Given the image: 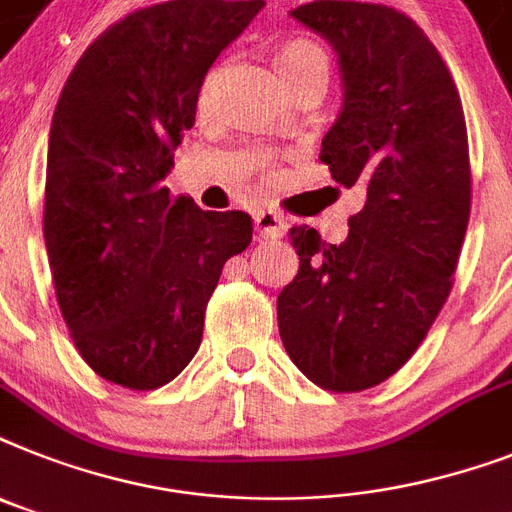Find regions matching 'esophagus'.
<instances>
[{"label": "esophagus", "instance_id": "1", "mask_svg": "<svg viewBox=\"0 0 512 512\" xmlns=\"http://www.w3.org/2000/svg\"><path fill=\"white\" fill-rule=\"evenodd\" d=\"M255 228L263 239H281L286 231V220L278 213H273V210H257Z\"/></svg>", "mask_w": 512, "mask_h": 512}]
</instances>
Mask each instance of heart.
Wrapping results in <instances>:
<instances>
[{
	"mask_svg": "<svg viewBox=\"0 0 512 512\" xmlns=\"http://www.w3.org/2000/svg\"><path fill=\"white\" fill-rule=\"evenodd\" d=\"M276 68L292 91L310 81L326 83L328 54L323 52L321 44H315L310 39H289L278 47ZM210 86H213V76H207V81L202 83V97H207Z\"/></svg>",
	"mask_w": 512,
	"mask_h": 512,
	"instance_id": "obj_1",
	"label": "heart"
}]
</instances>
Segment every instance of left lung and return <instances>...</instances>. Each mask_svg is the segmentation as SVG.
Instances as JSON below:
<instances>
[{
	"label": "left lung",
	"instance_id": "8db88e82",
	"mask_svg": "<svg viewBox=\"0 0 512 512\" xmlns=\"http://www.w3.org/2000/svg\"><path fill=\"white\" fill-rule=\"evenodd\" d=\"M339 54L344 107L323 136L336 184L363 186L350 236L289 231L299 255L278 294L292 363L328 392H363L413 357L444 307L471 218V160L458 86L405 12L318 0L292 10Z\"/></svg>",
	"mask_w": 512,
	"mask_h": 512
}]
</instances>
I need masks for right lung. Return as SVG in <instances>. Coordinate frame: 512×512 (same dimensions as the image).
<instances>
[{"instance_id":"obj_1","label":"right lung","mask_w":512,"mask_h":512,"mask_svg":"<svg viewBox=\"0 0 512 512\" xmlns=\"http://www.w3.org/2000/svg\"><path fill=\"white\" fill-rule=\"evenodd\" d=\"M263 0H170L107 28L76 62L49 131L44 242L62 321L91 371L149 392L184 371L242 210L207 213L162 178L218 54Z\"/></svg>"}]
</instances>
